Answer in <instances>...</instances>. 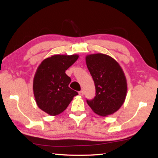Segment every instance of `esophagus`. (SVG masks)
<instances>
[{
  "label": "esophagus",
  "mask_w": 158,
  "mask_h": 158,
  "mask_svg": "<svg viewBox=\"0 0 158 158\" xmlns=\"http://www.w3.org/2000/svg\"><path fill=\"white\" fill-rule=\"evenodd\" d=\"M79 95L83 96L84 95V91H83V90H81V91L79 92Z\"/></svg>",
  "instance_id": "1"
}]
</instances>
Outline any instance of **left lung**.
<instances>
[{"mask_svg":"<svg viewBox=\"0 0 158 158\" xmlns=\"http://www.w3.org/2000/svg\"><path fill=\"white\" fill-rule=\"evenodd\" d=\"M85 62L96 90L95 97L86 100L88 105L99 116L114 114L123 105L127 95L123 70L116 60L103 53L87 55Z\"/></svg>","mask_w":158,"mask_h":158,"instance_id":"obj_1","label":"left lung"}]
</instances>
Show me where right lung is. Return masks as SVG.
Masks as SVG:
<instances>
[{
    "label": "right lung",
    "mask_w": 158,
    "mask_h": 158,
    "mask_svg": "<svg viewBox=\"0 0 158 158\" xmlns=\"http://www.w3.org/2000/svg\"><path fill=\"white\" fill-rule=\"evenodd\" d=\"M79 55H53L37 68L33 79V93L38 107L51 116H56L68 107L78 93L68 85L70 77L65 71L76 62Z\"/></svg>",
    "instance_id": "1"
}]
</instances>
